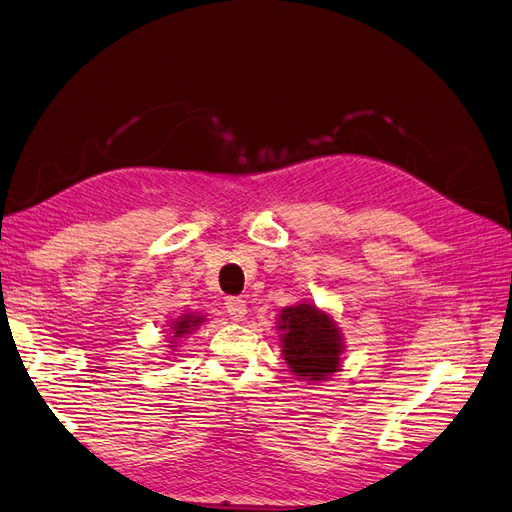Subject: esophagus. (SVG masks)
Returning <instances> with one entry per match:
<instances>
[{
    "mask_svg": "<svg viewBox=\"0 0 512 512\" xmlns=\"http://www.w3.org/2000/svg\"><path fill=\"white\" fill-rule=\"evenodd\" d=\"M226 312H228V316L232 320L241 322L245 318V314H247V305H245V301L241 297H228L226 299Z\"/></svg>",
    "mask_w": 512,
    "mask_h": 512,
    "instance_id": "1",
    "label": "esophagus"
}]
</instances>
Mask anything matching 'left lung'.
Listing matches in <instances>:
<instances>
[{"label": "left lung", "mask_w": 512, "mask_h": 512, "mask_svg": "<svg viewBox=\"0 0 512 512\" xmlns=\"http://www.w3.org/2000/svg\"><path fill=\"white\" fill-rule=\"evenodd\" d=\"M277 329L282 331L284 359L299 380L320 382L339 369L344 344L329 314L309 303L284 307Z\"/></svg>", "instance_id": "1"}]
</instances>
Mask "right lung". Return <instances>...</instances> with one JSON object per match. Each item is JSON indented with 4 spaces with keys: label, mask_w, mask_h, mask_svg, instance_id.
<instances>
[{
    "label": "right lung",
    "mask_w": 512,
    "mask_h": 512,
    "mask_svg": "<svg viewBox=\"0 0 512 512\" xmlns=\"http://www.w3.org/2000/svg\"><path fill=\"white\" fill-rule=\"evenodd\" d=\"M203 320H205L203 316H196V314H183V316H179L173 324H170V344H175L173 339H179L183 335L192 333ZM170 348H175V346H170Z\"/></svg>",
    "instance_id": "add662e5"
}]
</instances>
